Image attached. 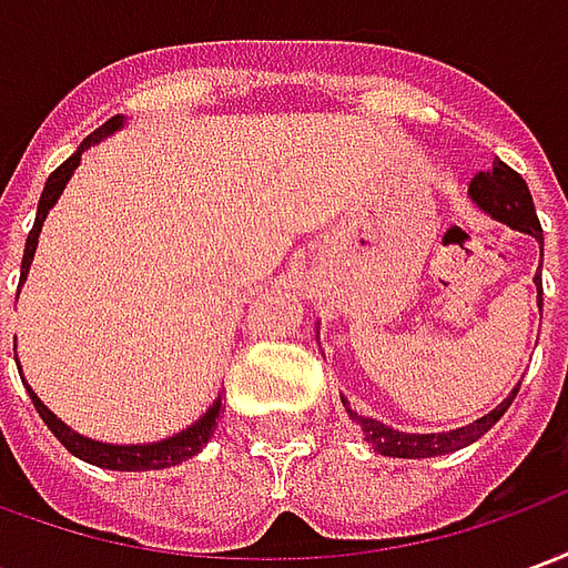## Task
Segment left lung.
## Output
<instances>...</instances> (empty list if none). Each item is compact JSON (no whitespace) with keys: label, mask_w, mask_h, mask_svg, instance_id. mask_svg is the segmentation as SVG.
<instances>
[{"label":"left lung","mask_w":568,"mask_h":568,"mask_svg":"<svg viewBox=\"0 0 568 568\" xmlns=\"http://www.w3.org/2000/svg\"><path fill=\"white\" fill-rule=\"evenodd\" d=\"M468 194L475 200L480 210L493 215L496 222L508 224L514 231H524V234L536 236L538 243H545V234H541V224H538L536 206H532V194L526 187L524 175L514 173L508 163L493 161V170L487 173H477L468 185ZM536 288H538V310H541V280L536 273ZM520 386H514L511 395L489 410L487 417L475 419L463 428H453V432H432V435H417V432H398V428H389L381 419L358 417L356 410H349L346 405V414L356 419L362 432H365V440L371 447L383 456H395V459H428V456H444V453L463 450L468 444H475L477 438H484L489 428L496 426L505 410L511 407L514 395H517Z\"/></svg>","instance_id":"8db88e82"}]
</instances>
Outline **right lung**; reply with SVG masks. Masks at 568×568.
<instances>
[{"label": "right lung", "instance_id": "right-lung-1", "mask_svg": "<svg viewBox=\"0 0 568 568\" xmlns=\"http://www.w3.org/2000/svg\"><path fill=\"white\" fill-rule=\"evenodd\" d=\"M121 128H124V115L109 118L103 128H97L88 140L81 142L79 151H75L69 161L60 163L54 173L48 175L42 197H39L36 224H32L30 236H27V248H23V261H20V285H23V280H27V273H30L32 255H36V246H39V234H42V224L44 219H48V210L54 206L57 197L63 194V187H67V182L72 179V173H75V166H79L81 161V151L91 149L93 142L112 136V133ZM20 285H18V292H20ZM27 389H30V386H27ZM30 398H32V405H36V410H39V417L44 419V426L54 432L57 440H60L69 453H75V456L84 459V463L100 465V468H112V471H158V468H170V465L185 463V459L197 456V453L206 447V440H210L212 432H215V419H219V414H222V395H219V398L212 402L210 410H206L194 426L182 428V432L173 435V438L154 440V444H103V440H91V438H84V435H79V432H72L63 419H57L54 414L42 405V398L32 393V389H30Z\"/></svg>", "mask_w": 568, "mask_h": 568}]
</instances>
